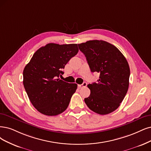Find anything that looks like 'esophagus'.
Wrapping results in <instances>:
<instances>
[{"label": "esophagus", "mask_w": 151, "mask_h": 151, "mask_svg": "<svg viewBox=\"0 0 151 151\" xmlns=\"http://www.w3.org/2000/svg\"><path fill=\"white\" fill-rule=\"evenodd\" d=\"M87 86V83L86 82H83V84L81 85H78V86L79 88H83V87H86Z\"/></svg>", "instance_id": "obj_1"}]
</instances>
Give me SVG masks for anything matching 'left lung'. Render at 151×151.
Wrapping results in <instances>:
<instances>
[{"label":"left lung","instance_id":"left-lung-1","mask_svg":"<svg viewBox=\"0 0 151 151\" xmlns=\"http://www.w3.org/2000/svg\"><path fill=\"white\" fill-rule=\"evenodd\" d=\"M91 72L99 73L98 82L88 85L91 91L85 98L87 106L104 115L113 112L124 99L129 87V66L124 56L113 45L103 40L78 44Z\"/></svg>","mask_w":151,"mask_h":151}]
</instances>
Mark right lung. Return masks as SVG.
Wrapping results in <instances>:
<instances>
[{
	"label": "right lung",
	"mask_w": 151,
	"mask_h": 151,
	"mask_svg": "<svg viewBox=\"0 0 151 151\" xmlns=\"http://www.w3.org/2000/svg\"><path fill=\"white\" fill-rule=\"evenodd\" d=\"M78 52L77 44L48 43L33 54L23 71L24 86L30 102L47 116L62 113L77 89L76 83L58 78L69 60Z\"/></svg>",
	"instance_id": "obj_1"
}]
</instances>
